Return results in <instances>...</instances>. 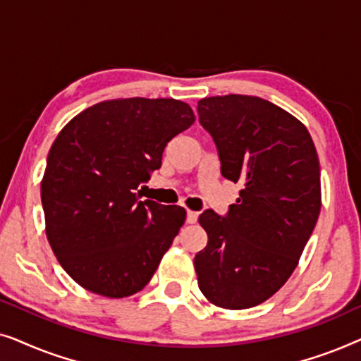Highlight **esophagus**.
Returning <instances> with one entry per match:
<instances>
[{
  "mask_svg": "<svg viewBox=\"0 0 361 361\" xmlns=\"http://www.w3.org/2000/svg\"><path fill=\"white\" fill-rule=\"evenodd\" d=\"M197 219H199V212L194 210H187V224H195Z\"/></svg>",
  "mask_w": 361,
  "mask_h": 361,
  "instance_id": "obj_1",
  "label": "esophagus"
}]
</instances>
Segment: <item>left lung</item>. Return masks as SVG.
I'll return each instance as SVG.
<instances>
[{
    "mask_svg": "<svg viewBox=\"0 0 361 361\" xmlns=\"http://www.w3.org/2000/svg\"><path fill=\"white\" fill-rule=\"evenodd\" d=\"M197 110L221 176L243 185L228 215L199 216L209 241L195 255L197 281L216 307H255L290 278L317 224V149L298 118L259 97L202 98Z\"/></svg>",
    "mask_w": 361,
    "mask_h": 361,
    "instance_id": "1",
    "label": "left lung"
}]
</instances>
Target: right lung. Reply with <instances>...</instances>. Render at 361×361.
<instances>
[{"instance_id":"obj_1","label":"right lung","mask_w":361,"mask_h":361,"mask_svg":"<svg viewBox=\"0 0 361 361\" xmlns=\"http://www.w3.org/2000/svg\"><path fill=\"white\" fill-rule=\"evenodd\" d=\"M195 121L174 98H115L73 116L49 151L41 182L49 245L83 289L140 293L185 221V210L140 200L167 142Z\"/></svg>"}]
</instances>
